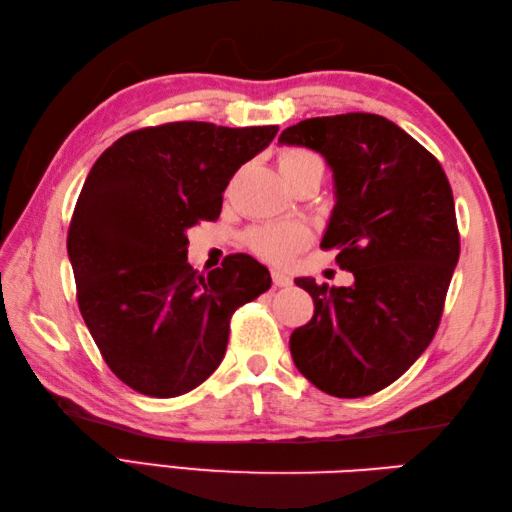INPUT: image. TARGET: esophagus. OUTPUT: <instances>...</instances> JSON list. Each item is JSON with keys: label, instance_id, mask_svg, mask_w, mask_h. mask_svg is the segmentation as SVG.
<instances>
[{"label": "esophagus", "instance_id": "1", "mask_svg": "<svg viewBox=\"0 0 512 512\" xmlns=\"http://www.w3.org/2000/svg\"><path fill=\"white\" fill-rule=\"evenodd\" d=\"M273 284L279 288H288L292 286V279L286 273H281V270H273Z\"/></svg>", "mask_w": 512, "mask_h": 512}]
</instances>
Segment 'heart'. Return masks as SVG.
Instances as JSON below:
<instances>
[{
  "mask_svg": "<svg viewBox=\"0 0 512 512\" xmlns=\"http://www.w3.org/2000/svg\"><path fill=\"white\" fill-rule=\"evenodd\" d=\"M279 171L288 184L301 178H323V158L306 147H288L279 154ZM310 231L301 224H266L246 233V244L253 253L273 264H290L299 250L310 244Z\"/></svg>",
  "mask_w": 512,
  "mask_h": 512,
  "instance_id": "obj_1",
  "label": "heart"
}]
</instances>
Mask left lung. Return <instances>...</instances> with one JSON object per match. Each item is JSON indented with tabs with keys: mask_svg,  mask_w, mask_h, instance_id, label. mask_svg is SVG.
Listing matches in <instances>:
<instances>
[{
	"mask_svg": "<svg viewBox=\"0 0 512 512\" xmlns=\"http://www.w3.org/2000/svg\"><path fill=\"white\" fill-rule=\"evenodd\" d=\"M281 145L319 151L336 204L321 248L352 286L295 284L314 317L290 334V354L314 387L361 398L394 383L436 334L460 257L451 184L436 156L378 114L308 118L284 129Z\"/></svg>",
	"mask_w": 512,
	"mask_h": 512,
	"instance_id": "left-lung-1",
	"label": "left lung"
}]
</instances>
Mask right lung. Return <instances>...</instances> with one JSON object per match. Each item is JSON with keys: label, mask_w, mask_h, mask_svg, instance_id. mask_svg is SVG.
Listing matches in <instances>:
<instances>
[{"label": "right lung", "mask_w": 512, "mask_h": 512, "mask_svg": "<svg viewBox=\"0 0 512 512\" xmlns=\"http://www.w3.org/2000/svg\"><path fill=\"white\" fill-rule=\"evenodd\" d=\"M277 125L180 121L118 138L76 200L68 255L81 317L112 372L138 394L176 398L222 363L233 312L270 288L250 255L200 275L187 231L217 220L235 171Z\"/></svg>", "instance_id": "add662e5"}]
</instances>
